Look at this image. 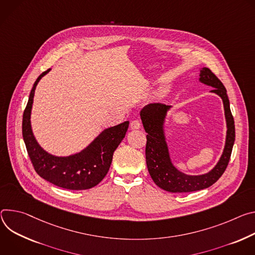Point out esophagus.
<instances>
[{"label":"esophagus","mask_w":255,"mask_h":255,"mask_svg":"<svg viewBox=\"0 0 255 255\" xmlns=\"http://www.w3.org/2000/svg\"><path fill=\"white\" fill-rule=\"evenodd\" d=\"M140 127H142V123H140L139 120H133L130 122V125H129V128L131 129H137L139 128Z\"/></svg>","instance_id":"1"}]
</instances>
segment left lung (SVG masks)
Returning <instances> with one entry per match:
<instances>
[{"instance_id": "left-lung-1", "label": "left lung", "mask_w": 255, "mask_h": 255, "mask_svg": "<svg viewBox=\"0 0 255 255\" xmlns=\"http://www.w3.org/2000/svg\"><path fill=\"white\" fill-rule=\"evenodd\" d=\"M200 81L213 87L211 92L218 94L224 104L227 123V135L223 154L212 170L203 175H187L173 166L164 134V121L170 105L151 103L140 110V120L147 134L146 162L153 181L160 188L170 192H190L208 188L213 185L225 172L228 166L235 142V125L230 109V102L223 83L209 69L203 68Z\"/></svg>"}]
</instances>
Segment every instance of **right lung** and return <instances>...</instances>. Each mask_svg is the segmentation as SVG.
<instances>
[{"label":"right lung","instance_id":"add662e5","mask_svg":"<svg viewBox=\"0 0 255 255\" xmlns=\"http://www.w3.org/2000/svg\"><path fill=\"white\" fill-rule=\"evenodd\" d=\"M48 72H43L36 79L23 113L22 134L27 153L36 173L46 181L72 190L92 188L107 174L113 153L125 137L129 123L104 129L87 148L75 155L56 157L48 154L36 142L30 124L36 85Z\"/></svg>","mask_w":255,"mask_h":255}]
</instances>
